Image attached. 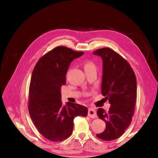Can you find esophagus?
Returning a JSON list of instances; mask_svg holds the SVG:
<instances>
[{
  "label": "esophagus",
  "instance_id": "34e87169",
  "mask_svg": "<svg viewBox=\"0 0 158 158\" xmlns=\"http://www.w3.org/2000/svg\"><path fill=\"white\" fill-rule=\"evenodd\" d=\"M88 117H89L90 118H95L97 117L95 110L93 109V108H89L88 109Z\"/></svg>",
  "mask_w": 158,
  "mask_h": 158
}]
</instances>
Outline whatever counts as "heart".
<instances>
[{
    "instance_id": "1",
    "label": "heart",
    "mask_w": 158,
    "mask_h": 158,
    "mask_svg": "<svg viewBox=\"0 0 158 158\" xmlns=\"http://www.w3.org/2000/svg\"><path fill=\"white\" fill-rule=\"evenodd\" d=\"M85 70H90V69H95V64L91 61H88L85 64Z\"/></svg>"
}]
</instances>
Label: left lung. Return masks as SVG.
Returning <instances> with one entry per match:
<instances>
[{"label":"left lung","mask_w":158,"mask_h":158,"mask_svg":"<svg viewBox=\"0 0 158 158\" xmlns=\"http://www.w3.org/2000/svg\"><path fill=\"white\" fill-rule=\"evenodd\" d=\"M93 54L102 60L101 92L111 104L107 112L102 108L97 111L106 127L96 136L111 141L120 137L131 123L136 104V78L129 63L111 48L104 47Z\"/></svg>","instance_id":"obj_1"}]
</instances>
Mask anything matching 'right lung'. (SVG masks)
Returning <instances> with one entry per match:
<instances>
[{
    "label": "right lung",
    "instance_id": "1",
    "mask_svg": "<svg viewBox=\"0 0 158 158\" xmlns=\"http://www.w3.org/2000/svg\"><path fill=\"white\" fill-rule=\"evenodd\" d=\"M68 47H57L41 57L32 73L29 112L40 133L52 142H60L72 133L73 119L86 117L88 108L61 100V88L66 83L70 63L83 55Z\"/></svg>",
    "mask_w": 158,
    "mask_h": 158
}]
</instances>
